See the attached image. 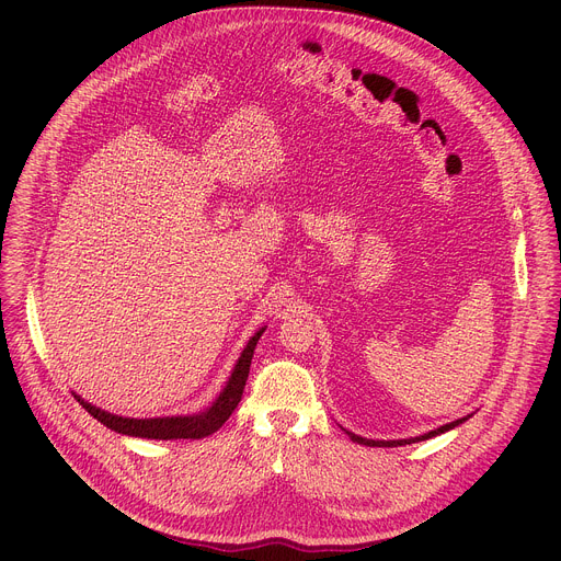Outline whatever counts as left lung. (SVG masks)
Returning <instances> with one entry per match:
<instances>
[{
  "instance_id": "8db88e82",
  "label": "left lung",
  "mask_w": 561,
  "mask_h": 561,
  "mask_svg": "<svg viewBox=\"0 0 561 561\" xmlns=\"http://www.w3.org/2000/svg\"><path fill=\"white\" fill-rule=\"evenodd\" d=\"M461 422H466V417H463V420H457V422H453V424H446V426H442V428H437V431H431V433H426V435H420V437H413V439H397V442H375V439H364V437L353 435V433H348V431H346V435H348L353 442L364 444V446H383V448L388 446V448H392V446H404V444H413V442L431 439V437H435V435H439V433H446V431H450V428L459 426Z\"/></svg>"
}]
</instances>
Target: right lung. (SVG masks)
<instances>
[{"label":"right lung","instance_id":"add662e5","mask_svg":"<svg viewBox=\"0 0 561 561\" xmlns=\"http://www.w3.org/2000/svg\"><path fill=\"white\" fill-rule=\"evenodd\" d=\"M262 333H264V329L253 335V340L244 348L242 357H239V362H237V366H234V370L228 379V386L217 397V402L208 411H204L202 415L130 420V417H117V415H111L106 411H100V409L87 404L84 399H79V397H77V402L82 404L98 422H102L111 431H117V433H124V435L148 437V439H202V437H208V435H213L215 431L221 428V424L232 415L237 404L242 402L244 386H247L251 362H253V353H255V346H257Z\"/></svg>","mask_w":561,"mask_h":561}]
</instances>
